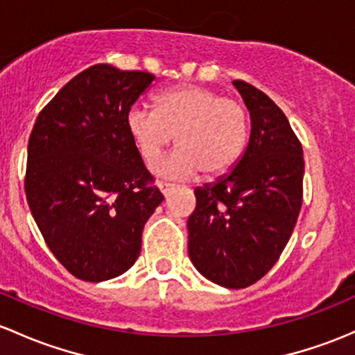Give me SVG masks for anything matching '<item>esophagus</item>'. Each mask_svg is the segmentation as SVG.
<instances>
[{
  "label": "esophagus",
  "mask_w": 355,
  "mask_h": 355,
  "mask_svg": "<svg viewBox=\"0 0 355 355\" xmlns=\"http://www.w3.org/2000/svg\"><path fill=\"white\" fill-rule=\"evenodd\" d=\"M158 189L162 190V192L165 193V196H168V192H170V190L173 189V185L166 184V182H158Z\"/></svg>",
  "instance_id": "obj_1"
}]
</instances>
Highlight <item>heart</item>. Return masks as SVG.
Listing matches in <instances>:
<instances>
[{"instance_id": "obj_1", "label": "heart", "mask_w": 355, "mask_h": 355, "mask_svg": "<svg viewBox=\"0 0 355 355\" xmlns=\"http://www.w3.org/2000/svg\"><path fill=\"white\" fill-rule=\"evenodd\" d=\"M125 125L146 165H153L175 137L177 151L156 166L165 177L226 173L240 162L250 137L243 103L202 85L166 89L156 96L155 110L132 107Z\"/></svg>"}]
</instances>
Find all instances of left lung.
<instances>
[{"label":"left lung","instance_id":"obj_1","mask_svg":"<svg viewBox=\"0 0 355 355\" xmlns=\"http://www.w3.org/2000/svg\"><path fill=\"white\" fill-rule=\"evenodd\" d=\"M252 119L243 158L216 184L196 189L189 257L214 284L243 289L263 277L286 248L303 204V146L284 112L234 80Z\"/></svg>","mask_w":355,"mask_h":355}]
</instances>
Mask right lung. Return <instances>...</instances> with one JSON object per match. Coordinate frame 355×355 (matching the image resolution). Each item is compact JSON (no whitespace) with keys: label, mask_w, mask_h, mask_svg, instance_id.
I'll use <instances>...</instances> for the list:
<instances>
[{"label":"right lung","mask_w":355,"mask_h":355,"mask_svg":"<svg viewBox=\"0 0 355 355\" xmlns=\"http://www.w3.org/2000/svg\"><path fill=\"white\" fill-rule=\"evenodd\" d=\"M153 81L144 71L92 66L40 110L28 137V207L55 259L81 281L132 267L143 227L165 199L125 125Z\"/></svg>","instance_id":"right-lung-1"}]
</instances>
